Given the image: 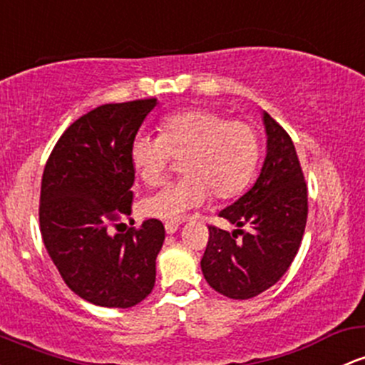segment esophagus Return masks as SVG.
Returning <instances> with one entry per match:
<instances>
[{"label":"esophagus","mask_w":365,"mask_h":365,"mask_svg":"<svg viewBox=\"0 0 365 365\" xmlns=\"http://www.w3.org/2000/svg\"><path fill=\"white\" fill-rule=\"evenodd\" d=\"M164 228H166V234H175L178 230V223L176 222H166L164 223Z\"/></svg>","instance_id":"34e87169"}]
</instances>
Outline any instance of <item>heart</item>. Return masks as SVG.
<instances>
[{
    "label": "heart",
    "instance_id": "1",
    "mask_svg": "<svg viewBox=\"0 0 365 365\" xmlns=\"http://www.w3.org/2000/svg\"><path fill=\"white\" fill-rule=\"evenodd\" d=\"M161 135H137L130 159L147 187L166 180L175 161L183 178L140 202L142 215L176 220L215 199H230L250 185L258 166L259 138L251 124L228 121L210 109H190L161 123Z\"/></svg>",
    "mask_w": 365,
    "mask_h": 365
}]
</instances>
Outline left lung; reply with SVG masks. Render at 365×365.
<instances>
[{"label":"left lung","instance_id":"obj_1","mask_svg":"<svg viewBox=\"0 0 365 365\" xmlns=\"http://www.w3.org/2000/svg\"><path fill=\"white\" fill-rule=\"evenodd\" d=\"M267 158L258 180L241 199L218 213L234 232L210 225L201 259L204 279L232 299H250L274 286L293 263L308 215V194L294 143L263 112Z\"/></svg>","mask_w":365,"mask_h":365}]
</instances>
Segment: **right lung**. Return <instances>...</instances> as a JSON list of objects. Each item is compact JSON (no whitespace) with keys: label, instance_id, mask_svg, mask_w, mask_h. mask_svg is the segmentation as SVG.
I'll list each match as a JSON object with an SVG mask.
<instances>
[{"label":"right lung","instance_id":"obj_1","mask_svg":"<svg viewBox=\"0 0 365 365\" xmlns=\"http://www.w3.org/2000/svg\"><path fill=\"white\" fill-rule=\"evenodd\" d=\"M155 103H106L81 115L55 143L43 171V242L69 289L93 305L135 307L155 284L164 225L150 218L121 232L118 223L133 204L131 142Z\"/></svg>","mask_w":365,"mask_h":365}]
</instances>
